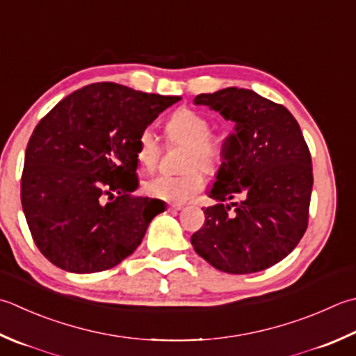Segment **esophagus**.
<instances>
[{
  "mask_svg": "<svg viewBox=\"0 0 356 356\" xmlns=\"http://www.w3.org/2000/svg\"><path fill=\"white\" fill-rule=\"evenodd\" d=\"M182 205H176V204H172V205H170L168 207V210L170 211H172V213H177V211H180V210H182Z\"/></svg>",
  "mask_w": 356,
  "mask_h": 356,
  "instance_id": "34e87169",
  "label": "esophagus"
}]
</instances>
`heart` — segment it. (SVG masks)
Wrapping results in <instances>:
<instances>
[{"label": "heart", "mask_w": 356, "mask_h": 356, "mask_svg": "<svg viewBox=\"0 0 356 356\" xmlns=\"http://www.w3.org/2000/svg\"><path fill=\"white\" fill-rule=\"evenodd\" d=\"M163 131L170 145L184 146L180 162L184 171L177 176H156L146 180L143 190L151 197L170 204H184L204 186V179L197 169L199 168L207 174L218 171L222 163V149L219 142L211 136L210 120L193 109H177L166 120ZM159 156L160 146L157 138L149 129L143 131L138 137L136 149L138 165L145 171H152L157 166Z\"/></svg>", "instance_id": "obj_1"}]
</instances>
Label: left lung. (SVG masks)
Returning <instances> with one entry per match:
<instances>
[{"label":"left lung","instance_id":"1","mask_svg":"<svg viewBox=\"0 0 356 356\" xmlns=\"http://www.w3.org/2000/svg\"><path fill=\"white\" fill-rule=\"evenodd\" d=\"M233 122L208 196L205 224L191 245L214 268L232 275L262 271L293 252L307 229L312 157L295 117L254 90L225 88L200 94Z\"/></svg>","mask_w":356,"mask_h":356}]
</instances>
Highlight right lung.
I'll use <instances>...</instances> for the list:
<instances>
[{
    "label": "right lung",
    "mask_w": 356,
    "mask_h": 356,
    "mask_svg": "<svg viewBox=\"0 0 356 356\" xmlns=\"http://www.w3.org/2000/svg\"><path fill=\"white\" fill-rule=\"evenodd\" d=\"M179 100L94 83L37 124L26 148L21 205L35 243L54 266L95 273L140 245L165 205L131 196L138 186L137 140Z\"/></svg>",
    "instance_id": "1"
}]
</instances>
